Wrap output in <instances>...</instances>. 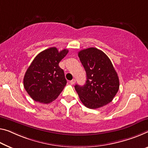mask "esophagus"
<instances>
[{"label":"esophagus","instance_id":"1","mask_svg":"<svg viewBox=\"0 0 148 148\" xmlns=\"http://www.w3.org/2000/svg\"><path fill=\"white\" fill-rule=\"evenodd\" d=\"M75 82H76L75 79H73V80H71V81H70V83H71V85H74V84L75 83Z\"/></svg>","mask_w":148,"mask_h":148}]
</instances>
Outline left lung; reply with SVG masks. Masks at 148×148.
Segmentation results:
<instances>
[{
  "label": "left lung",
  "mask_w": 148,
  "mask_h": 148,
  "mask_svg": "<svg viewBox=\"0 0 148 148\" xmlns=\"http://www.w3.org/2000/svg\"><path fill=\"white\" fill-rule=\"evenodd\" d=\"M78 56L87 74L85 85L75 86L86 107L96 109L110 103L119 89V79L108 57L100 49L90 47Z\"/></svg>",
  "instance_id": "obj_1"
}]
</instances>
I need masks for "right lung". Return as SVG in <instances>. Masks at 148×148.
Returning a JSON list of instances; mask_svg holds the SVG:
<instances>
[{
	"label": "right lung",
	"mask_w": 148,
	"mask_h": 148,
	"mask_svg": "<svg viewBox=\"0 0 148 148\" xmlns=\"http://www.w3.org/2000/svg\"><path fill=\"white\" fill-rule=\"evenodd\" d=\"M68 51L50 47L38 54L32 62L25 73L24 87L34 101L48 104L60 95L67 81L59 63Z\"/></svg>",
	"instance_id": "right-lung-1"
}]
</instances>
